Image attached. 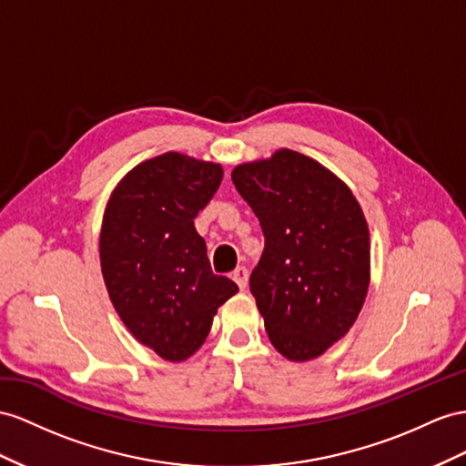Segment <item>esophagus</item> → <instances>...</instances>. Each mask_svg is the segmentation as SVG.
<instances>
[{
	"label": "esophagus",
	"mask_w": 466,
	"mask_h": 466,
	"mask_svg": "<svg viewBox=\"0 0 466 466\" xmlns=\"http://www.w3.org/2000/svg\"><path fill=\"white\" fill-rule=\"evenodd\" d=\"M232 279L238 283V288L246 289V288H248V269H246L244 266H238V268L232 271Z\"/></svg>",
	"instance_id": "1"
}]
</instances>
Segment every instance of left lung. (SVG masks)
I'll use <instances>...</instances> for the list:
<instances>
[{
  "label": "left lung",
  "mask_w": 466,
  "mask_h": 466,
  "mask_svg": "<svg viewBox=\"0 0 466 466\" xmlns=\"http://www.w3.org/2000/svg\"><path fill=\"white\" fill-rule=\"evenodd\" d=\"M232 181L266 238L249 278L273 347L307 362L340 340L370 285V230L349 185L293 149L236 165Z\"/></svg>",
  "instance_id": "1"
}]
</instances>
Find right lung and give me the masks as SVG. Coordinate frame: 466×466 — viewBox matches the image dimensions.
I'll use <instances>...</instances> for the list:
<instances>
[{
  "label": "right lung",
  "mask_w": 466,
  "mask_h": 466,
  "mask_svg": "<svg viewBox=\"0 0 466 466\" xmlns=\"http://www.w3.org/2000/svg\"><path fill=\"white\" fill-rule=\"evenodd\" d=\"M222 175L220 163L167 151L126 173L104 210L100 266L110 301L134 339L167 362L193 356L238 291L214 276L195 228Z\"/></svg>",
  "instance_id": "right-lung-1"
}]
</instances>
